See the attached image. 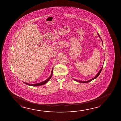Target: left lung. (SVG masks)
<instances>
[{"mask_svg": "<svg viewBox=\"0 0 121 121\" xmlns=\"http://www.w3.org/2000/svg\"><path fill=\"white\" fill-rule=\"evenodd\" d=\"M97 34H98V36H99V38H100V39H101V40L102 41V39H101V38H100V36H99V34H98V33H97ZM103 41H102V45H103ZM104 60H105V59H104ZM103 64H104V63H103V66H102V68H101V69H100V70H99V71L98 72V73L96 74V76H95L94 78H92V79H91L87 81H80V80H77L74 79H73L74 80H75V81H77V82H79V83H88V82H90V81H92V80L95 79V78H96L98 77V76H99V74L100 73L101 71H102V69H103Z\"/></svg>", "mask_w": 121, "mask_h": 121, "instance_id": "left-lung-1", "label": "left lung"}]
</instances>
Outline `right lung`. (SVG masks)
Wrapping results in <instances>:
<instances>
[{
    "label": "right lung",
    "mask_w": 121,
    "mask_h": 121,
    "mask_svg": "<svg viewBox=\"0 0 121 121\" xmlns=\"http://www.w3.org/2000/svg\"><path fill=\"white\" fill-rule=\"evenodd\" d=\"M53 69V68H52V70L51 74L50 75V77H49L48 79H47L46 80H45V81H43V82H40V83H36V84H31L28 83H26V82H23L25 84H26L28 85V86H42V85L45 84H46V83L50 79V78H51L52 77V76Z\"/></svg>",
    "instance_id": "add662e5"
}]
</instances>
